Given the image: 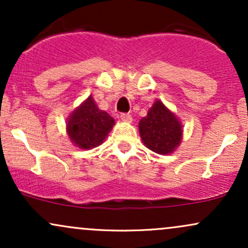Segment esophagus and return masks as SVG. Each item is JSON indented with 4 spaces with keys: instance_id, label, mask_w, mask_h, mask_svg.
<instances>
[{
    "instance_id": "1",
    "label": "esophagus",
    "mask_w": 248,
    "mask_h": 248,
    "mask_svg": "<svg viewBox=\"0 0 248 248\" xmlns=\"http://www.w3.org/2000/svg\"><path fill=\"white\" fill-rule=\"evenodd\" d=\"M121 120L124 121V122H127V124H130V122L133 121V118H132V115L130 114H127V113H124V114H121Z\"/></svg>"
}]
</instances>
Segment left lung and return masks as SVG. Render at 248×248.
Segmentation results:
<instances>
[{
	"instance_id": "obj_1",
	"label": "left lung",
	"mask_w": 248,
	"mask_h": 248,
	"mask_svg": "<svg viewBox=\"0 0 248 248\" xmlns=\"http://www.w3.org/2000/svg\"><path fill=\"white\" fill-rule=\"evenodd\" d=\"M139 133L148 149L160 155H169L181 144L183 124L163 102L156 100L147 116L139 122Z\"/></svg>"
}]
</instances>
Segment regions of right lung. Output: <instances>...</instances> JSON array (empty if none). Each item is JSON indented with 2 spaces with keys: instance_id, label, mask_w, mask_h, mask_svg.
Listing matches in <instances>:
<instances>
[{
  "instance_id": "obj_1",
  "label": "right lung",
  "mask_w": 248,
  "mask_h": 248,
  "mask_svg": "<svg viewBox=\"0 0 248 248\" xmlns=\"http://www.w3.org/2000/svg\"><path fill=\"white\" fill-rule=\"evenodd\" d=\"M114 124V119L99 109L94 99L90 95L69 115L66 133L76 147L90 150L104 143Z\"/></svg>"
}]
</instances>
